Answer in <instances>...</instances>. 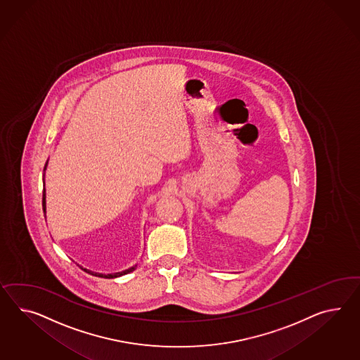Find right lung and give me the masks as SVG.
I'll list each match as a JSON object with an SVG mask.
<instances>
[{"label":"right lung","instance_id":"obj_1","mask_svg":"<svg viewBox=\"0 0 360 360\" xmlns=\"http://www.w3.org/2000/svg\"><path fill=\"white\" fill-rule=\"evenodd\" d=\"M45 186L44 188H43V211H44L45 214ZM136 266V265H135ZM135 266H131V268H129V269H126V271H123V272L118 273H112V274H101V273H95L91 272V271H88V269H84L86 272L89 273V274H92V276H97V277H103V278H115V277H120V276H123V274H127V273L132 272L134 269H135Z\"/></svg>","mask_w":360,"mask_h":360}]
</instances>
